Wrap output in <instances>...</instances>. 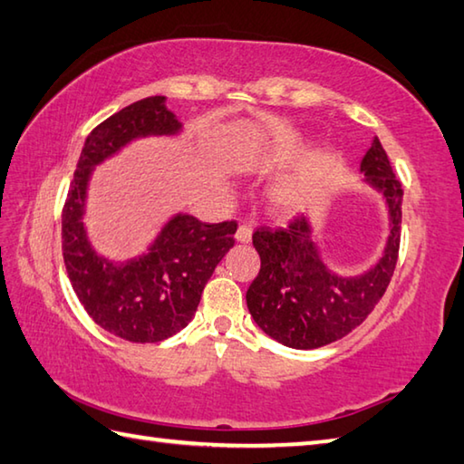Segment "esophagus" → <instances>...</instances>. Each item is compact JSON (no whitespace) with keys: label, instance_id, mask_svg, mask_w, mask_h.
<instances>
[{"label":"esophagus","instance_id":"esophagus-1","mask_svg":"<svg viewBox=\"0 0 464 464\" xmlns=\"http://www.w3.org/2000/svg\"><path fill=\"white\" fill-rule=\"evenodd\" d=\"M251 235H253L251 225H239L237 233H235V239H237L239 243H249L251 241Z\"/></svg>","mask_w":464,"mask_h":464}]
</instances>
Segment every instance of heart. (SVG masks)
Instances as JSON below:
<instances>
[{
	"label": "heart",
	"instance_id": "heart-1",
	"mask_svg": "<svg viewBox=\"0 0 464 464\" xmlns=\"http://www.w3.org/2000/svg\"><path fill=\"white\" fill-rule=\"evenodd\" d=\"M309 195V183L299 177H293V179L279 181L273 187L269 197L271 203L283 211H295L304 203Z\"/></svg>",
	"mask_w": 464,
	"mask_h": 464
}]
</instances>
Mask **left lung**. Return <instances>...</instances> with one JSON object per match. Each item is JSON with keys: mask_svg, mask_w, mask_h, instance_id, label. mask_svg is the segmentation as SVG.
Instances as JSON below:
<instances>
[{"mask_svg": "<svg viewBox=\"0 0 464 464\" xmlns=\"http://www.w3.org/2000/svg\"><path fill=\"white\" fill-rule=\"evenodd\" d=\"M364 183L389 211V237L379 261L361 275H339L321 257L309 217L289 227L253 233L261 271L247 289L253 321L271 339L291 349H319L343 339L369 317L387 291L399 257L402 187L374 137L361 161Z\"/></svg>", "mask_w": 464, "mask_h": 464, "instance_id": "8db88e82", "label": "left lung"}]
</instances>
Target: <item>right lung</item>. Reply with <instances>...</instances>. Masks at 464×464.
I'll list each match as a JSON object with an SVG mask.
<instances>
[{"label": "right lung", "mask_w": 464, "mask_h": 464, "mask_svg": "<svg viewBox=\"0 0 464 464\" xmlns=\"http://www.w3.org/2000/svg\"><path fill=\"white\" fill-rule=\"evenodd\" d=\"M165 102L163 95L135 102L87 135L62 215L63 261L77 299L102 329L131 343H160L191 323L237 231L235 221L175 213L137 257L113 261L93 249L83 215L95 167L143 137L179 135L183 123Z\"/></svg>", "instance_id": "obj_1"}]
</instances>
